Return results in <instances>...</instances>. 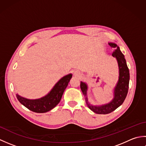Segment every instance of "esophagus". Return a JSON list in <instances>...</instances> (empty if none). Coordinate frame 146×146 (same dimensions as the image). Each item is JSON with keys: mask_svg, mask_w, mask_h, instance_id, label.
I'll list each match as a JSON object with an SVG mask.
<instances>
[{"mask_svg": "<svg viewBox=\"0 0 146 146\" xmlns=\"http://www.w3.org/2000/svg\"><path fill=\"white\" fill-rule=\"evenodd\" d=\"M74 75H75V76H80V75H81V74H80V73L78 71H75V72H74Z\"/></svg>", "mask_w": 146, "mask_h": 146, "instance_id": "34e87169", "label": "esophagus"}]
</instances>
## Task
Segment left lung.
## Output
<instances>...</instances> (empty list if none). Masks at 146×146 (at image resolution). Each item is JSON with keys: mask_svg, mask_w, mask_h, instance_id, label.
Returning <instances> with one entry per match:
<instances>
[{"mask_svg": "<svg viewBox=\"0 0 146 146\" xmlns=\"http://www.w3.org/2000/svg\"><path fill=\"white\" fill-rule=\"evenodd\" d=\"M108 44L113 49L111 55L113 57L116 58L119 66V80L113 89V98L112 100L109 103L101 105L90 104L87 97L88 85L83 82L80 83V88L85 97L86 105L92 111L98 114H107L112 112L117 109L124 102L129 90L130 74L124 55L122 54L120 48L115 43L108 42Z\"/></svg>", "mask_w": 146, "mask_h": 146, "instance_id": "obj_1", "label": "left lung"}]
</instances>
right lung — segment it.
<instances>
[{"instance_id":"1","label":"right lung","mask_w":146,"mask_h":146,"mask_svg":"<svg viewBox=\"0 0 146 146\" xmlns=\"http://www.w3.org/2000/svg\"><path fill=\"white\" fill-rule=\"evenodd\" d=\"M72 77V74L63 76L56 83L48 94L40 98L28 99L16 94L17 100L24 107L34 112L45 113L52 110L60 103L62 95Z\"/></svg>"}]
</instances>
